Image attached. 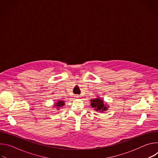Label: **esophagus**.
<instances>
[{
    "label": "esophagus",
    "instance_id": "34e87169",
    "mask_svg": "<svg viewBox=\"0 0 158 158\" xmlns=\"http://www.w3.org/2000/svg\"><path fill=\"white\" fill-rule=\"evenodd\" d=\"M76 98H79V96H76Z\"/></svg>",
    "mask_w": 158,
    "mask_h": 158
}]
</instances>
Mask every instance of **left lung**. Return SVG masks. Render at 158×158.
Wrapping results in <instances>:
<instances>
[{
    "label": "left lung",
    "instance_id": "8db88e82",
    "mask_svg": "<svg viewBox=\"0 0 158 158\" xmlns=\"http://www.w3.org/2000/svg\"><path fill=\"white\" fill-rule=\"evenodd\" d=\"M91 106L94 109V110L100 112H104V111L107 110L109 108L107 102H104V100L99 97L91 99Z\"/></svg>",
    "mask_w": 158,
    "mask_h": 158
}]
</instances>
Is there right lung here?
I'll use <instances>...</instances> for the list:
<instances>
[{
  "label": "right lung",
  "mask_w": 158,
  "mask_h": 158,
  "mask_svg": "<svg viewBox=\"0 0 158 158\" xmlns=\"http://www.w3.org/2000/svg\"><path fill=\"white\" fill-rule=\"evenodd\" d=\"M65 105V102H64V101H62V100H60V101H58L57 102H55L54 103V107H55L56 109H57V110H59V109H60V107H62L63 106H64Z\"/></svg>",
  "instance_id": "obj_1"
}]
</instances>
